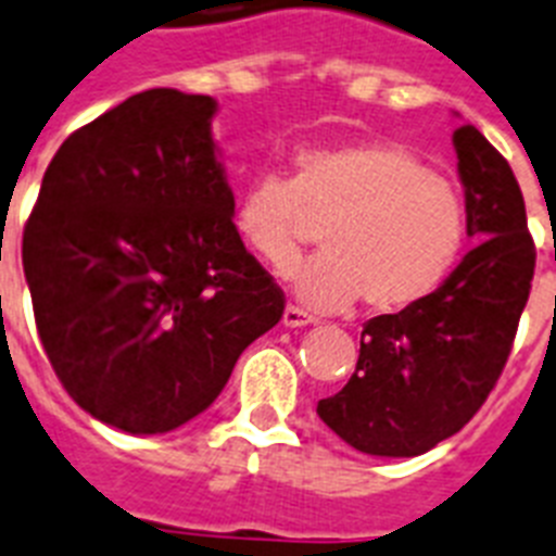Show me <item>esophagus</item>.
I'll return each instance as SVG.
<instances>
[{
    "mask_svg": "<svg viewBox=\"0 0 556 556\" xmlns=\"http://www.w3.org/2000/svg\"><path fill=\"white\" fill-rule=\"evenodd\" d=\"M281 324L287 329H298V327H312V324H318V320L312 318L309 312L298 309V306L289 304L287 309H283V320H281Z\"/></svg>",
    "mask_w": 556,
    "mask_h": 556,
    "instance_id": "esophagus-1",
    "label": "esophagus"
}]
</instances>
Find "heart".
<instances>
[{"label":"heart","mask_w":556,"mask_h":556,"mask_svg":"<svg viewBox=\"0 0 556 556\" xmlns=\"http://www.w3.org/2000/svg\"><path fill=\"white\" fill-rule=\"evenodd\" d=\"M318 258L292 273L301 301L341 309L357 295L397 312L434 295L460 261L466 204L424 155L392 141L301 147L292 178H252L236 201V232L269 269H287L323 222Z\"/></svg>","instance_id":"b5f03b06"}]
</instances>
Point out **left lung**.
Listing matches in <instances>:
<instances>
[{
	"mask_svg": "<svg viewBox=\"0 0 556 556\" xmlns=\"http://www.w3.org/2000/svg\"><path fill=\"white\" fill-rule=\"evenodd\" d=\"M475 238L443 287L364 324L350 383L318 401L320 420L352 448L415 457L452 438L483 406L506 366L534 278L520 185L475 124L454 130Z\"/></svg>",
	"mask_w": 556,
	"mask_h": 556,
	"instance_id": "obj_1",
	"label": "left lung"
}]
</instances>
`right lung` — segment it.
<instances>
[{"mask_svg": "<svg viewBox=\"0 0 556 556\" xmlns=\"http://www.w3.org/2000/svg\"><path fill=\"white\" fill-rule=\"evenodd\" d=\"M213 96L153 87L64 139L22 236L48 361L81 409L164 434L227 387L283 292L236 232Z\"/></svg>", "mask_w": 556, "mask_h": 556, "instance_id": "obj_1", "label": "right lung"}]
</instances>
